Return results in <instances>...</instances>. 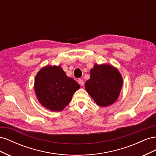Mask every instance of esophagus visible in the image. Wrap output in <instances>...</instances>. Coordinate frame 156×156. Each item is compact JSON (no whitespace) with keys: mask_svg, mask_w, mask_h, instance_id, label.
<instances>
[{"mask_svg":"<svg viewBox=\"0 0 156 156\" xmlns=\"http://www.w3.org/2000/svg\"><path fill=\"white\" fill-rule=\"evenodd\" d=\"M78 83H79V84H80V85H81V86L84 85V81H83V80L81 79H79L78 80Z\"/></svg>","mask_w":156,"mask_h":156,"instance_id":"obj_1","label":"esophagus"}]
</instances>
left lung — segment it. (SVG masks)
I'll return each mask as SVG.
<instances>
[{"label": "left lung", "instance_id": "left-lung-1", "mask_svg": "<svg viewBox=\"0 0 156 156\" xmlns=\"http://www.w3.org/2000/svg\"><path fill=\"white\" fill-rule=\"evenodd\" d=\"M122 84V77L116 68L95 64L90 69V78L86 81L85 88L98 105L107 107L119 98Z\"/></svg>", "mask_w": 156, "mask_h": 156}]
</instances>
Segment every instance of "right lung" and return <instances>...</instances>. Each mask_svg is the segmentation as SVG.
<instances>
[{"label":"right lung","instance_id":"right-lung-1","mask_svg":"<svg viewBox=\"0 0 156 156\" xmlns=\"http://www.w3.org/2000/svg\"><path fill=\"white\" fill-rule=\"evenodd\" d=\"M79 84L58 66H47L37 73L34 90L41 104L52 111H61L72 100Z\"/></svg>","mask_w":156,"mask_h":156}]
</instances>
